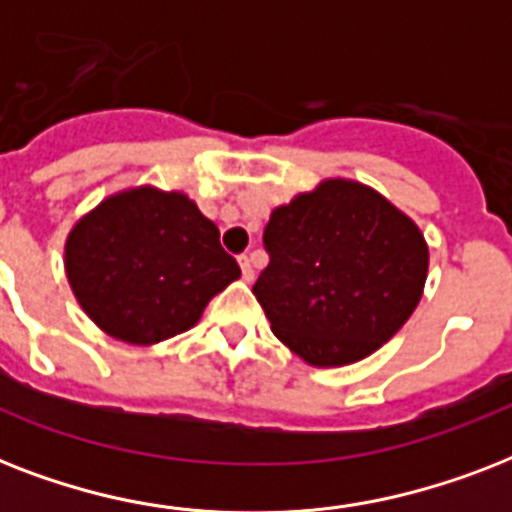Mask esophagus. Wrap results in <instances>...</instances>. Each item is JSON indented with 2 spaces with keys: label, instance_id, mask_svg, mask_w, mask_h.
Instances as JSON below:
<instances>
[{
  "label": "esophagus",
  "instance_id": "esophagus-1",
  "mask_svg": "<svg viewBox=\"0 0 512 512\" xmlns=\"http://www.w3.org/2000/svg\"><path fill=\"white\" fill-rule=\"evenodd\" d=\"M239 265H241V273H244V281L255 279V268H252V260H249L247 255L239 257Z\"/></svg>",
  "mask_w": 512,
  "mask_h": 512
}]
</instances>
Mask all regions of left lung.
<instances>
[{
    "mask_svg": "<svg viewBox=\"0 0 512 512\" xmlns=\"http://www.w3.org/2000/svg\"><path fill=\"white\" fill-rule=\"evenodd\" d=\"M255 281L273 335L311 366L361 361L404 327L428 279L412 217L356 180L329 177L271 212Z\"/></svg>",
    "mask_w": 512,
    "mask_h": 512,
    "instance_id": "obj_1",
    "label": "left lung"
}]
</instances>
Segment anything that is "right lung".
<instances>
[{"label":"right lung","instance_id":"add662e5","mask_svg":"<svg viewBox=\"0 0 512 512\" xmlns=\"http://www.w3.org/2000/svg\"><path fill=\"white\" fill-rule=\"evenodd\" d=\"M66 276L82 311L130 345L170 340L241 276L196 201L154 185L103 199L66 239Z\"/></svg>","mask_w":512,"mask_h":512}]
</instances>
